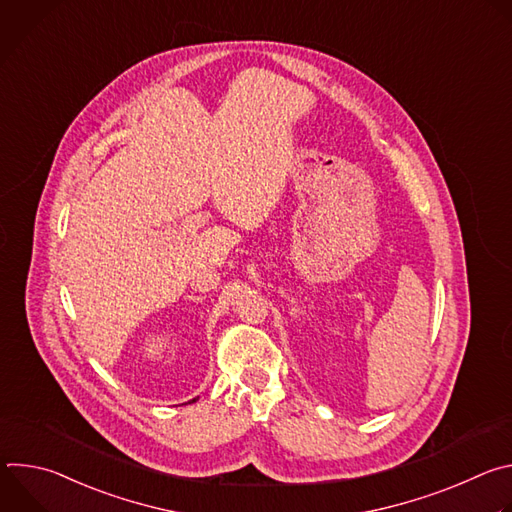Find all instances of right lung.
<instances>
[{
    "mask_svg": "<svg viewBox=\"0 0 512 512\" xmlns=\"http://www.w3.org/2000/svg\"><path fill=\"white\" fill-rule=\"evenodd\" d=\"M194 401H196V399H192V401H188V403H194Z\"/></svg>",
    "mask_w": 512,
    "mask_h": 512,
    "instance_id": "1",
    "label": "right lung"
}]
</instances>
